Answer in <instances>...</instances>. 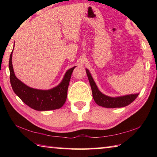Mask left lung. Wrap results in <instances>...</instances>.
Wrapping results in <instances>:
<instances>
[{
    "instance_id": "left-lung-1",
    "label": "left lung",
    "mask_w": 157,
    "mask_h": 157,
    "mask_svg": "<svg viewBox=\"0 0 157 157\" xmlns=\"http://www.w3.org/2000/svg\"><path fill=\"white\" fill-rule=\"evenodd\" d=\"M86 73H87L90 84L91 86L93 98H94L95 102L98 105L105 108L124 107V106L131 104L138 97L139 93L121 96H117V97H111V96H109L102 94L98 90L89 70L86 69Z\"/></svg>"
}]
</instances>
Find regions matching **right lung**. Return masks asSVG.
<instances>
[{
    "label": "right lung",
    "mask_w": 157,
    "mask_h": 157,
    "mask_svg": "<svg viewBox=\"0 0 157 157\" xmlns=\"http://www.w3.org/2000/svg\"><path fill=\"white\" fill-rule=\"evenodd\" d=\"M12 54L9 63L10 82L16 95L25 104L36 111H50L62 107L66 101L69 81L75 66L66 71L58 86L50 90L35 89L23 84L15 76L12 65Z\"/></svg>",
    "instance_id": "add662e5"
}]
</instances>
